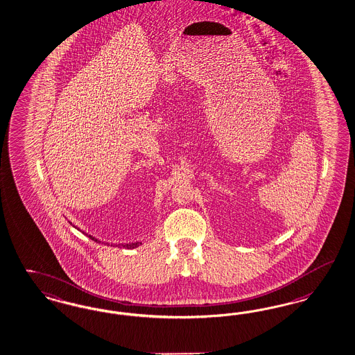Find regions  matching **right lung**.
I'll use <instances>...</instances> for the list:
<instances>
[{
    "label": "right lung",
    "mask_w": 355,
    "mask_h": 355,
    "mask_svg": "<svg viewBox=\"0 0 355 355\" xmlns=\"http://www.w3.org/2000/svg\"><path fill=\"white\" fill-rule=\"evenodd\" d=\"M72 224V223H71ZM74 228H76V225H73ZM78 230V228H77ZM83 232V231H81ZM85 233V232H83ZM89 236V239H92V240H94V241H98L96 237H93L92 234H87ZM99 243V241H98ZM106 245H110V246H118V248H125V249H135V248H137V246H140L141 245V241H135V243H127V244H110V243H106Z\"/></svg>",
    "instance_id": "right-lung-1"
}]
</instances>
